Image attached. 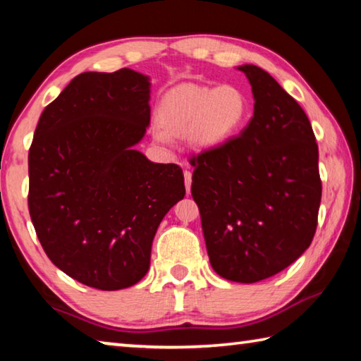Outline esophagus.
Segmentation results:
<instances>
[{"mask_svg": "<svg viewBox=\"0 0 361 361\" xmlns=\"http://www.w3.org/2000/svg\"><path fill=\"white\" fill-rule=\"evenodd\" d=\"M191 183H192V175H191V172H185V186H186V192L189 194L191 192Z\"/></svg>", "mask_w": 361, "mask_h": 361, "instance_id": "34e87169", "label": "esophagus"}]
</instances>
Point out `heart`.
<instances>
[{
    "label": "heart",
    "mask_w": 361,
    "mask_h": 361,
    "mask_svg": "<svg viewBox=\"0 0 361 361\" xmlns=\"http://www.w3.org/2000/svg\"><path fill=\"white\" fill-rule=\"evenodd\" d=\"M250 116L247 94L234 84L207 87L183 84L162 97L157 108L159 145L170 143V137L186 135L192 149H216L245 127Z\"/></svg>",
    "instance_id": "1"
}]
</instances>
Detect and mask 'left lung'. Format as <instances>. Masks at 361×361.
Returning a JSON list of instances; mask_svg holds the SVG:
<instances>
[{
  "mask_svg": "<svg viewBox=\"0 0 361 361\" xmlns=\"http://www.w3.org/2000/svg\"><path fill=\"white\" fill-rule=\"evenodd\" d=\"M237 70L255 111L239 137L192 159L191 192L218 276L255 283L309 248L322 199L319 146L304 109L256 65Z\"/></svg>",
  "mask_w": 361,
  "mask_h": 361,
  "instance_id": "1",
  "label": "left lung"
}]
</instances>
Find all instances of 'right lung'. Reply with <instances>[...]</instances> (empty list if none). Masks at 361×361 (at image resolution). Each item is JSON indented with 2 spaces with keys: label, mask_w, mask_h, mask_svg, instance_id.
Wrapping results in <instances>:
<instances>
[{
  "label": "right lung",
  "mask_w": 361,
  "mask_h": 361,
  "mask_svg": "<svg viewBox=\"0 0 361 361\" xmlns=\"http://www.w3.org/2000/svg\"><path fill=\"white\" fill-rule=\"evenodd\" d=\"M149 76L85 71L44 108L28 152V209L54 264L97 290L148 272L162 218L185 197L175 164L135 149L149 126Z\"/></svg>",
  "instance_id": "add662e5"
}]
</instances>
